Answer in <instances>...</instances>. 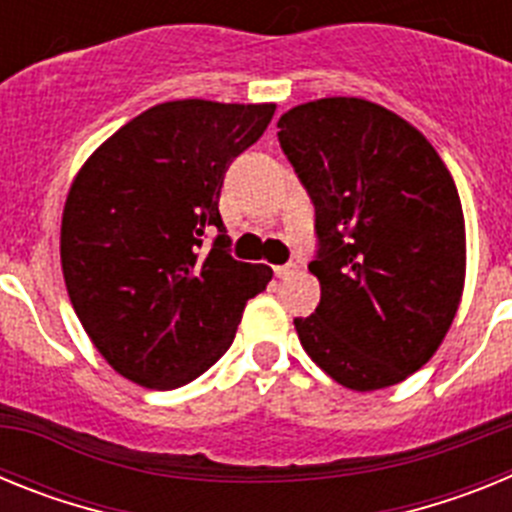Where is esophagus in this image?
I'll list each match as a JSON object with an SVG mask.
<instances>
[{"label":"esophagus","instance_id":"obj_1","mask_svg":"<svg viewBox=\"0 0 512 512\" xmlns=\"http://www.w3.org/2000/svg\"><path fill=\"white\" fill-rule=\"evenodd\" d=\"M297 271V264H282V266H274V274H277L279 279H287L292 277Z\"/></svg>","mask_w":512,"mask_h":512}]
</instances>
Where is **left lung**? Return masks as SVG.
<instances>
[{"label":"left lung","mask_w":512,"mask_h":512,"mask_svg":"<svg viewBox=\"0 0 512 512\" xmlns=\"http://www.w3.org/2000/svg\"><path fill=\"white\" fill-rule=\"evenodd\" d=\"M279 143L315 205L320 305L295 318L315 364L356 392L428 364L467 277V230L449 169L418 128L359 97L284 112Z\"/></svg>","instance_id":"left-lung-1"}]
</instances>
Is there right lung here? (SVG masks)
Here are the masks:
<instances>
[{"label":"right lung","instance_id":"obj_1","mask_svg":"<svg viewBox=\"0 0 512 512\" xmlns=\"http://www.w3.org/2000/svg\"><path fill=\"white\" fill-rule=\"evenodd\" d=\"M277 104L176 99L125 122L84 161L61 217L69 300L104 361L176 390L230 348L243 307L274 271L228 253L217 210L225 171ZM212 227L221 233L201 251Z\"/></svg>","mask_w":512,"mask_h":512}]
</instances>
